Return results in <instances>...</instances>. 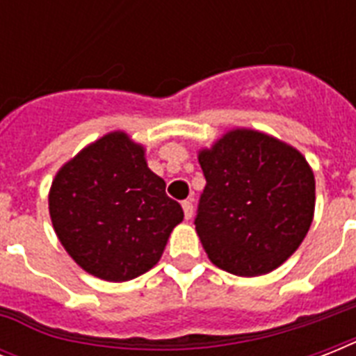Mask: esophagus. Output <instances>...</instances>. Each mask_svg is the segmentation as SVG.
I'll list each match as a JSON object with an SVG mask.
<instances>
[{
	"label": "esophagus",
	"instance_id": "1",
	"mask_svg": "<svg viewBox=\"0 0 356 356\" xmlns=\"http://www.w3.org/2000/svg\"><path fill=\"white\" fill-rule=\"evenodd\" d=\"M183 212L186 220L194 216V205H192V201H183Z\"/></svg>",
	"mask_w": 356,
	"mask_h": 356
}]
</instances>
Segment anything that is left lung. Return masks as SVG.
<instances>
[{
    "label": "left lung",
    "mask_w": 356,
    "mask_h": 356,
    "mask_svg": "<svg viewBox=\"0 0 356 356\" xmlns=\"http://www.w3.org/2000/svg\"><path fill=\"white\" fill-rule=\"evenodd\" d=\"M207 186L195 231L209 259L233 275L259 277L286 262L314 218L312 168L296 147L254 129H231L200 149Z\"/></svg>",
    "instance_id": "obj_1"
}]
</instances>
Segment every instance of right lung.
I'll return each mask as SVG.
<instances>
[{"label":"right lung","mask_w":356,"mask_h":356,"mask_svg":"<svg viewBox=\"0 0 356 356\" xmlns=\"http://www.w3.org/2000/svg\"><path fill=\"white\" fill-rule=\"evenodd\" d=\"M47 201L66 253L111 282L149 271L184 218L164 179L147 168L144 145L123 131L107 133L63 164Z\"/></svg>","instance_id":"right-lung-1"}]
</instances>
